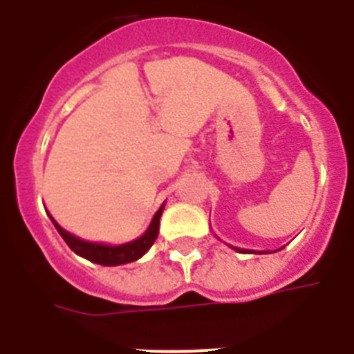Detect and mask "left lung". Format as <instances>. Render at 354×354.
<instances>
[{
    "label": "left lung",
    "instance_id": "obj_1",
    "mask_svg": "<svg viewBox=\"0 0 354 354\" xmlns=\"http://www.w3.org/2000/svg\"><path fill=\"white\" fill-rule=\"evenodd\" d=\"M237 250V252H241V253H245L246 252V250H239V248H236ZM266 253V252H264Z\"/></svg>",
    "mask_w": 354,
    "mask_h": 354
}]
</instances>
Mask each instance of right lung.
<instances>
[{
    "instance_id": "1",
    "label": "right lung",
    "mask_w": 354,
    "mask_h": 354,
    "mask_svg": "<svg viewBox=\"0 0 354 354\" xmlns=\"http://www.w3.org/2000/svg\"><path fill=\"white\" fill-rule=\"evenodd\" d=\"M162 214V207L156 212L154 220L150 223V227L147 228V232L143 234L142 237H138L136 241H131V243H126V245L120 246H106V245H99V243H88V241L77 239L72 234L65 232L64 228L60 225L55 223L56 230L60 232V236L64 237V241L68 245V248L72 250L74 253L81 255V257L88 259L90 262H95V264L101 266H118V264H126V262H133L138 261L142 255H145L149 252V248L154 245V241L158 239L159 234V220H161Z\"/></svg>"
}]
</instances>
